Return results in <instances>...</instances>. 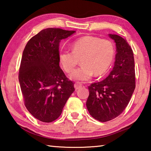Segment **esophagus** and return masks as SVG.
<instances>
[{
    "label": "esophagus",
    "mask_w": 151,
    "mask_h": 151,
    "mask_svg": "<svg viewBox=\"0 0 151 151\" xmlns=\"http://www.w3.org/2000/svg\"><path fill=\"white\" fill-rule=\"evenodd\" d=\"M75 88L76 90H78V89L81 88L82 87V84L81 83H79V82H76V83H75Z\"/></svg>",
    "instance_id": "obj_1"
}]
</instances>
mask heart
Segmentation results:
<instances>
[{"mask_svg":"<svg viewBox=\"0 0 151 151\" xmlns=\"http://www.w3.org/2000/svg\"><path fill=\"white\" fill-rule=\"evenodd\" d=\"M72 52L63 51L58 60L65 72L74 70L80 59L82 65L70 75L73 80L86 81L93 76L105 73L113 62L115 49L111 41L93 36H84L71 45Z\"/></svg>","mask_w":151,"mask_h":151,"instance_id":"1","label":"heart"}]
</instances>
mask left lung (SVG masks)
<instances>
[{"label":"left lung","mask_w":151,"mask_h":151,"mask_svg":"<svg viewBox=\"0 0 151 151\" xmlns=\"http://www.w3.org/2000/svg\"><path fill=\"white\" fill-rule=\"evenodd\" d=\"M116 44L114 67L103 81L88 86L86 108L94 119L106 122L116 118L126 108L135 88L133 52L127 40L109 34Z\"/></svg>","instance_id":"left-lung-1"}]
</instances>
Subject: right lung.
<instances>
[{"label": "right lung", "instance_id": "1", "mask_svg": "<svg viewBox=\"0 0 151 151\" xmlns=\"http://www.w3.org/2000/svg\"><path fill=\"white\" fill-rule=\"evenodd\" d=\"M74 30L48 28L30 39L20 63L19 80L25 106L39 121L50 122L58 119L75 91L59 66V43Z\"/></svg>", "mask_w": 151, "mask_h": 151}]
</instances>
